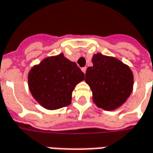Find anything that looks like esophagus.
Returning a JSON list of instances; mask_svg holds the SVG:
<instances>
[{
	"label": "esophagus",
	"instance_id": "34e87169",
	"mask_svg": "<svg viewBox=\"0 0 153 153\" xmlns=\"http://www.w3.org/2000/svg\"><path fill=\"white\" fill-rule=\"evenodd\" d=\"M82 71H83V73L85 74V73H86V71H87V67H82Z\"/></svg>",
	"mask_w": 153,
	"mask_h": 153
}]
</instances>
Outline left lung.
Instances as JSON below:
<instances>
[{
    "instance_id": "obj_1",
    "label": "left lung",
    "mask_w": 153,
    "mask_h": 153,
    "mask_svg": "<svg viewBox=\"0 0 153 153\" xmlns=\"http://www.w3.org/2000/svg\"><path fill=\"white\" fill-rule=\"evenodd\" d=\"M93 63L87 69L85 81L93 91V102L104 110H114L131 93V71L116 58L102 54L93 55Z\"/></svg>"
}]
</instances>
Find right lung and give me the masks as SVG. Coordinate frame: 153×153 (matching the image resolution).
I'll return each instance as SVG.
<instances>
[{"mask_svg":"<svg viewBox=\"0 0 153 153\" xmlns=\"http://www.w3.org/2000/svg\"><path fill=\"white\" fill-rule=\"evenodd\" d=\"M84 76L77 65L60 54L46 58L30 71L28 87L43 107L57 109L71 103L72 91Z\"/></svg>","mask_w":153,"mask_h":153,"instance_id":"right-lung-1","label":"right lung"}]
</instances>
